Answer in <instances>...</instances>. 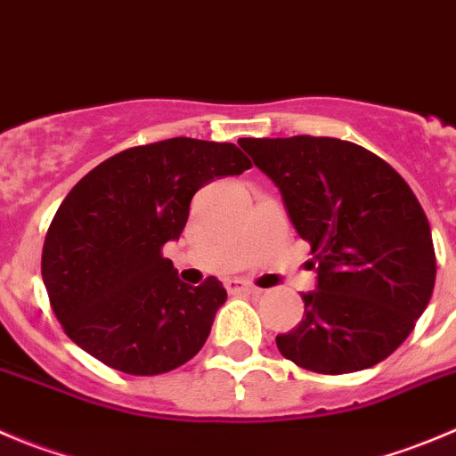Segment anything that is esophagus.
Wrapping results in <instances>:
<instances>
[{
  "label": "esophagus",
  "mask_w": 456,
  "mask_h": 456,
  "mask_svg": "<svg viewBox=\"0 0 456 456\" xmlns=\"http://www.w3.org/2000/svg\"><path fill=\"white\" fill-rule=\"evenodd\" d=\"M228 290L232 293H257V286L250 284V281H241V280H232L228 281Z\"/></svg>",
  "instance_id": "1"
}]
</instances>
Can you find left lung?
<instances>
[{
    "label": "left lung",
    "mask_w": 456,
    "mask_h": 456,
    "mask_svg": "<svg viewBox=\"0 0 456 456\" xmlns=\"http://www.w3.org/2000/svg\"><path fill=\"white\" fill-rule=\"evenodd\" d=\"M311 244L315 290L275 338L296 365L351 374L379 365L414 329L436 277L428 216L410 185L365 147L327 136L241 138Z\"/></svg>",
    "instance_id": "obj_1"
}]
</instances>
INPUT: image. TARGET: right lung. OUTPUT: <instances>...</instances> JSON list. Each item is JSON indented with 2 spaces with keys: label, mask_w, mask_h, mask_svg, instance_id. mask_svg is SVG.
I'll return each mask as SVG.
<instances>
[{
  "label": "right lung",
  "mask_w": 456,
  "mask_h": 456,
  "mask_svg": "<svg viewBox=\"0 0 456 456\" xmlns=\"http://www.w3.org/2000/svg\"><path fill=\"white\" fill-rule=\"evenodd\" d=\"M248 167L232 142L181 136L120 151L82 176L42 250V280L64 333L134 376L194 358L228 296L216 277L183 284L160 248L181 237L199 188Z\"/></svg>",
  "instance_id": "add662e5"
}]
</instances>
